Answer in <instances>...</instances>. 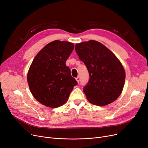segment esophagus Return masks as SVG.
Segmentation results:
<instances>
[{
	"mask_svg": "<svg viewBox=\"0 0 148 148\" xmlns=\"http://www.w3.org/2000/svg\"><path fill=\"white\" fill-rule=\"evenodd\" d=\"M76 80H77V82L79 83V81H80V77H77L76 78Z\"/></svg>",
	"mask_w": 148,
	"mask_h": 148,
	"instance_id": "obj_1",
	"label": "esophagus"
}]
</instances>
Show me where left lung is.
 Listing matches in <instances>:
<instances>
[{"label":"left lung","mask_w":148,"mask_h":148,"mask_svg":"<svg viewBox=\"0 0 148 148\" xmlns=\"http://www.w3.org/2000/svg\"><path fill=\"white\" fill-rule=\"evenodd\" d=\"M75 50L89 75L83 88L88 100L105 106L116 100L123 89L125 71L121 62L100 42L91 40L77 43Z\"/></svg>","instance_id":"8db88e82"}]
</instances>
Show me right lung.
Here are the masks:
<instances>
[{
	"mask_svg": "<svg viewBox=\"0 0 148 148\" xmlns=\"http://www.w3.org/2000/svg\"><path fill=\"white\" fill-rule=\"evenodd\" d=\"M74 46L66 41L51 42L38 53L32 62L28 83L34 97L41 104L53 108L63 105L77 85L66 65Z\"/></svg>",
	"mask_w": 148,
	"mask_h": 148,
	"instance_id": "obj_1",
	"label": "right lung"
}]
</instances>
